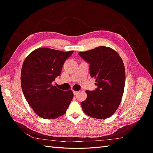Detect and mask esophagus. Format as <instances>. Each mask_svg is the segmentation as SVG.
<instances>
[{
    "label": "esophagus",
    "mask_w": 153,
    "mask_h": 153,
    "mask_svg": "<svg viewBox=\"0 0 153 153\" xmlns=\"http://www.w3.org/2000/svg\"><path fill=\"white\" fill-rule=\"evenodd\" d=\"M78 91H73V94H74V95H76L77 94H78Z\"/></svg>",
    "instance_id": "esophagus-1"
}]
</instances>
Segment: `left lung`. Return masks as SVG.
I'll return each instance as SVG.
<instances>
[{"label": "left lung", "instance_id": "8db88e82", "mask_svg": "<svg viewBox=\"0 0 153 153\" xmlns=\"http://www.w3.org/2000/svg\"><path fill=\"white\" fill-rule=\"evenodd\" d=\"M90 64V75L96 78L98 88L86 91L87 98L81 103L89 116L103 119L112 116L121 103L125 85L124 63L119 53L108 47H98L78 53Z\"/></svg>", "mask_w": 153, "mask_h": 153}]
</instances>
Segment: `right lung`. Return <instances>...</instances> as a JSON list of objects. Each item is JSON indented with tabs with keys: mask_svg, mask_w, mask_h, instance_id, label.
Returning <instances> with one entry per match:
<instances>
[{
	"mask_svg": "<svg viewBox=\"0 0 153 153\" xmlns=\"http://www.w3.org/2000/svg\"><path fill=\"white\" fill-rule=\"evenodd\" d=\"M73 52L37 48L28 55L23 63L21 71L23 93L39 117L53 119L66 112L73 92L71 90L59 89L52 82L61 75L64 62Z\"/></svg>",
	"mask_w": 153,
	"mask_h": 153,
	"instance_id": "right-lung-1",
	"label": "right lung"
}]
</instances>
